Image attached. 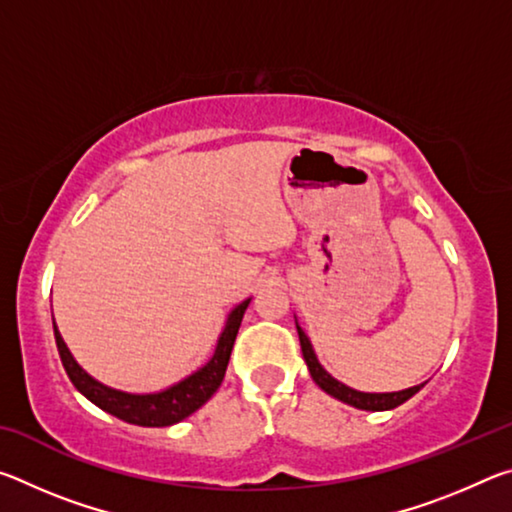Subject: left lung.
<instances>
[{"mask_svg": "<svg viewBox=\"0 0 512 512\" xmlns=\"http://www.w3.org/2000/svg\"><path fill=\"white\" fill-rule=\"evenodd\" d=\"M296 329H298L302 357H305V363H307V368H309L311 379H314L316 384L323 388L327 395H332L334 400H339L343 404H350V406H354V409H361V411H391V409H395V406H400L406 400H411V397L418 393L424 384H427V381H424V384L404 388V391H395V393H363V391H357V388L345 386L343 381L334 379L323 366H320V361H318L316 352H314V345H311L309 336L302 332V327L298 325V318H296Z\"/></svg>", "mask_w": 512, "mask_h": 512, "instance_id": "8db88e82", "label": "left lung"}]
</instances>
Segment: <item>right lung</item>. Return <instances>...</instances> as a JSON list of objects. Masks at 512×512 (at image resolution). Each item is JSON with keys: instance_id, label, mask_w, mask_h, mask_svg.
<instances>
[{"instance_id": "1", "label": "right lung", "mask_w": 512, "mask_h": 512, "mask_svg": "<svg viewBox=\"0 0 512 512\" xmlns=\"http://www.w3.org/2000/svg\"><path fill=\"white\" fill-rule=\"evenodd\" d=\"M250 300L253 298L239 302V305L230 311L228 318H225V325L221 329L219 341H216V348L210 361L194 370L192 375H187L185 379L162 388V391L128 393L101 384L99 379H94L88 370H83L79 366V361H76L74 354L69 352L67 343L63 341V336H60L54 320V336L60 361H63L67 377L72 379L76 391L88 397L92 404H97L101 411L115 415V418L128 424H137V427H171V424L185 420L201 409V406L216 393V388L221 386L225 368H228L230 361L232 345H235L237 339L241 318H244Z\"/></svg>"}]
</instances>
